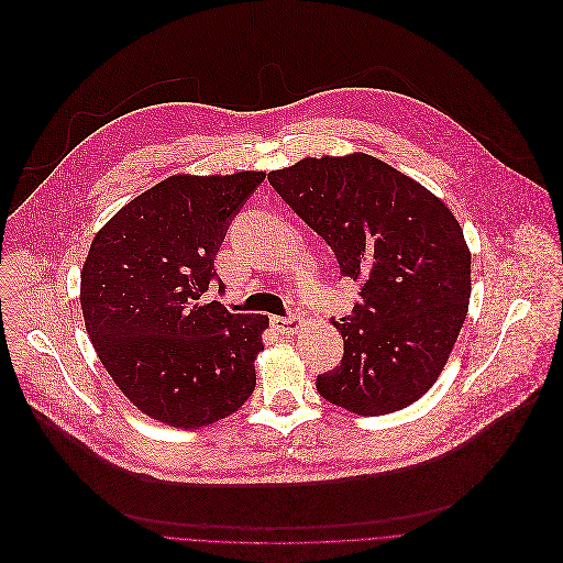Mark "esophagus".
<instances>
[{"mask_svg": "<svg viewBox=\"0 0 563 563\" xmlns=\"http://www.w3.org/2000/svg\"><path fill=\"white\" fill-rule=\"evenodd\" d=\"M273 323L277 325V330H279V332L290 334V332H297V330L301 328L303 317H301L299 312H288L286 317H275V319H273Z\"/></svg>", "mask_w": 563, "mask_h": 563, "instance_id": "34e87169", "label": "esophagus"}]
</instances>
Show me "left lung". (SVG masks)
<instances>
[{"label":"left lung","mask_w":563,"mask_h":563,"mask_svg":"<svg viewBox=\"0 0 563 563\" xmlns=\"http://www.w3.org/2000/svg\"><path fill=\"white\" fill-rule=\"evenodd\" d=\"M330 246L360 301L342 321L340 366L317 375L323 399L375 417L417 401L443 371L471 301V251L448 206L386 162L306 157L268 175Z\"/></svg>","instance_id":"1"}]
</instances>
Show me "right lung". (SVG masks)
<instances>
[{"label":"right lung","mask_w":563,"mask_h":563,"mask_svg":"<svg viewBox=\"0 0 563 563\" xmlns=\"http://www.w3.org/2000/svg\"><path fill=\"white\" fill-rule=\"evenodd\" d=\"M266 173L175 175L129 201L95 235L81 312L99 362L148 417L199 428L255 390L268 317L208 301L214 257Z\"/></svg>","instance_id":"right-lung-1"}]
</instances>
